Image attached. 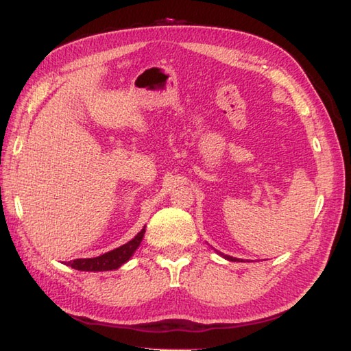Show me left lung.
Segmentation results:
<instances>
[{
    "label": "left lung",
    "instance_id": "8db88e82",
    "mask_svg": "<svg viewBox=\"0 0 351 351\" xmlns=\"http://www.w3.org/2000/svg\"><path fill=\"white\" fill-rule=\"evenodd\" d=\"M217 254H220V256H223L225 257V259H228V261H231V262H237L239 259H236V257H231V256H226V254H222V253H219V251H217Z\"/></svg>",
    "mask_w": 351,
    "mask_h": 351
}]
</instances>
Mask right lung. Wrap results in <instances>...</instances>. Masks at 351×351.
<instances>
[{
    "label": "right lung",
    "mask_w": 351,
    "mask_h": 351,
    "mask_svg": "<svg viewBox=\"0 0 351 351\" xmlns=\"http://www.w3.org/2000/svg\"><path fill=\"white\" fill-rule=\"evenodd\" d=\"M145 236V228L141 230L132 241L121 245V247L115 248L109 253H104L98 257H90V259H75L67 262V265L80 269V271H109V269L120 268L123 263L131 259L135 250L140 247L141 241Z\"/></svg>",
    "instance_id": "obj_1"
}]
</instances>
